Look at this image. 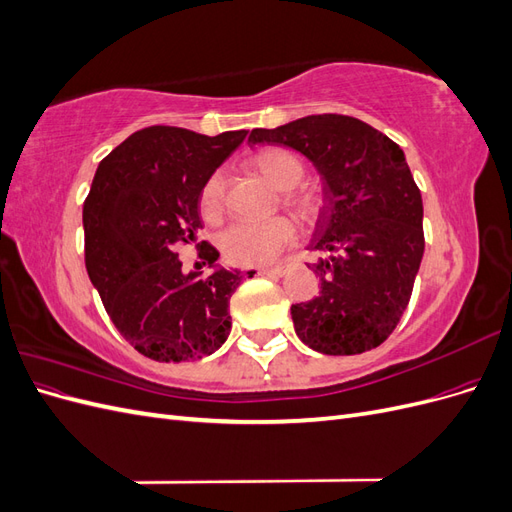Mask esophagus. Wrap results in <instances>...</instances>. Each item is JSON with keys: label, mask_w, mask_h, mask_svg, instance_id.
<instances>
[{"label": "esophagus", "mask_w": 512, "mask_h": 512, "mask_svg": "<svg viewBox=\"0 0 512 512\" xmlns=\"http://www.w3.org/2000/svg\"><path fill=\"white\" fill-rule=\"evenodd\" d=\"M286 271H288V267H284V265H277V267H269V269H260L258 273H260V275H275V277H282V275H286Z\"/></svg>", "instance_id": "esophagus-1"}]
</instances>
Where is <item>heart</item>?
I'll list each match as a JSON object with an SVG mask.
<instances>
[{"label":"heart","instance_id":"heart-1","mask_svg":"<svg viewBox=\"0 0 512 512\" xmlns=\"http://www.w3.org/2000/svg\"><path fill=\"white\" fill-rule=\"evenodd\" d=\"M252 168L273 190L284 192L282 205L303 224L318 220L322 198L314 190H299L305 177L303 162L286 149L260 151L252 160ZM198 211L203 220L215 224L224 211V177L213 173L207 177L198 194ZM294 241V226L288 218H273L262 224H230L218 239L222 256L239 267L265 265Z\"/></svg>","mask_w":512,"mask_h":512}]
</instances>
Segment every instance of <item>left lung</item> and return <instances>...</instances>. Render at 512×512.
Returning <instances> with one entry per match:
<instances>
[{"label":"left lung","instance_id":"8db88e82","mask_svg":"<svg viewBox=\"0 0 512 512\" xmlns=\"http://www.w3.org/2000/svg\"><path fill=\"white\" fill-rule=\"evenodd\" d=\"M252 145L290 147L324 181L312 250L320 294L290 307L299 339L322 354H361L393 333L425 252L423 198L404 151L348 115H309L252 130Z\"/></svg>","mask_w":512,"mask_h":512}]
</instances>
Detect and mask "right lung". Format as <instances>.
<instances>
[{
	"mask_svg": "<svg viewBox=\"0 0 512 512\" xmlns=\"http://www.w3.org/2000/svg\"><path fill=\"white\" fill-rule=\"evenodd\" d=\"M245 136L143 128L100 162L85 198L89 280L123 339L158 363L203 359L230 333L228 305L243 275L216 267L207 278L185 276L176 247L196 242L210 266L220 258L198 243V194Z\"/></svg>",
	"mask_w": 512,
	"mask_h": 512,
	"instance_id": "add662e5",
	"label": "right lung"
}]
</instances>
